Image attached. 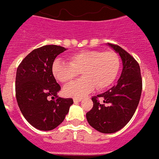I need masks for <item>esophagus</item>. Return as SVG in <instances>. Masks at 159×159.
I'll return each instance as SVG.
<instances>
[{"label":"esophagus","mask_w":159,"mask_h":159,"mask_svg":"<svg viewBox=\"0 0 159 159\" xmlns=\"http://www.w3.org/2000/svg\"><path fill=\"white\" fill-rule=\"evenodd\" d=\"M73 99H74V102H81L82 101V98H80V97H75Z\"/></svg>","instance_id":"obj_1"}]
</instances>
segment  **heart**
Instances as JSON below:
<instances>
[{
    "label": "heart",
    "mask_w": 159,
    "mask_h": 159,
    "mask_svg": "<svg viewBox=\"0 0 159 159\" xmlns=\"http://www.w3.org/2000/svg\"><path fill=\"white\" fill-rule=\"evenodd\" d=\"M68 60L69 63L56 59L52 67L54 78L62 84L73 80L79 72L83 76L63 89L67 97H82L95 87L106 89L115 80L120 68L119 56L112 50L82 51L68 56Z\"/></svg>",
    "instance_id": "obj_1"
}]
</instances>
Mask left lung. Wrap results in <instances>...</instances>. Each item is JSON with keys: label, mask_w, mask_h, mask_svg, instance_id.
I'll list each match as a JSON object with an SVG mask.
<instances>
[{"label": "left lung", "mask_w": 159, "mask_h": 159, "mask_svg": "<svg viewBox=\"0 0 159 159\" xmlns=\"http://www.w3.org/2000/svg\"><path fill=\"white\" fill-rule=\"evenodd\" d=\"M122 59L123 70L116 85L97 97H93V107L86 113L89 125L97 131L111 134L125 126L137 108L141 90V69L137 61L118 45L108 43ZM99 97L104 98L100 104Z\"/></svg>", "instance_id": "1"}]
</instances>
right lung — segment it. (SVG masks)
<instances>
[{
    "instance_id": "right-lung-1",
    "label": "right lung",
    "mask_w": 159,
    "mask_h": 159,
    "mask_svg": "<svg viewBox=\"0 0 159 159\" xmlns=\"http://www.w3.org/2000/svg\"><path fill=\"white\" fill-rule=\"evenodd\" d=\"M65 48L47 45L33 50L18 65L16 74V98L28 122L40 130H52L61 124L74 103L72 98L57 96L59 85L52 72L57 56Z\"/></svg>"
}]
</instances>
